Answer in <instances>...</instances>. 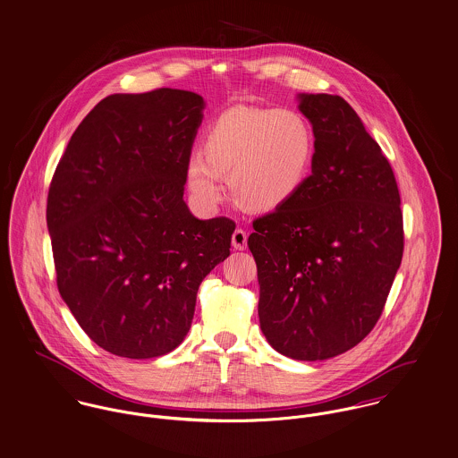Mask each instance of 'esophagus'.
<instances>
[{"instance_id": "1", "label": "esophagus", "mask_w": 458, "mask_h": 458, "mask_svg": "<svg viewBox=\"0 0 458 458\" xmlns=\"http://www.w3.org/2000/svg\"><path fill=\"white\" fill-rule=\"evenodd\" d=\"M232 246H233L235 250H239V251L246 250V246H248V233H246L242 228H237V230L233 232V235H232Z\"/></svg>"}]
</instances>
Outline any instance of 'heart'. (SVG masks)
Listing matches in <instances>:
<instances>
[{
	"label": "heart",
	"instance_id": "obj_1",
	"mask_svg": "<svg viewBox=\"0 0 458 458\" xmlns=\"http://www.w3.org/2000/svg\"><path fill=\"white\" fill-rule=\"evenodd\" d=\"M314 156V135L290 108L233 106L208 126L202 154H191L184 182L202 207L221 200L219 179H228L235 204L268 212L288 204L304 186Z\"/></svg>",
	"mask_w": 458,
	"mask_h": 458
}]
</instances>
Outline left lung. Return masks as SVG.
<instances>
[{
  "instance_id": "left-lung-1",
  "label": "left lung",
  "mask_w": 458,
  "mask_h": 458,
  "mask_svg": "<svg viewBox=\"0 0 458 458\" xmlns=\"http://www.w3.org/2000/svg\"><path fill=\"white\" fill-rule=\"evenodd\" d=\"M312 124V174L283 207L253 221L258 316L281 355L327 360L377 323L403 261L404 228L394 170L352 105L299 95Z\"/></svg>"
}]
</instances>
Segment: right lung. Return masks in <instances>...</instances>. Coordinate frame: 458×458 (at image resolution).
<instances>
[{
  "instance_id": "obj_1",
  "label": "right lung",
  "mask_w": 458,
  "mask_h": 458,
  "mask_svg": "<svg viewBox=\"0 0 458 458\" xmlns=\"http://www.w3.org/2000/svg\"><path fill=\"white\" fill-rule=\"evenodd\" d=\"M202 110L204 98L182 89L110 95L79 124L52 175L57 290L112 355L175 350L200 283L230 254L235 223L197 219L182 200Z\"/></svg>"
}]
</instances>
